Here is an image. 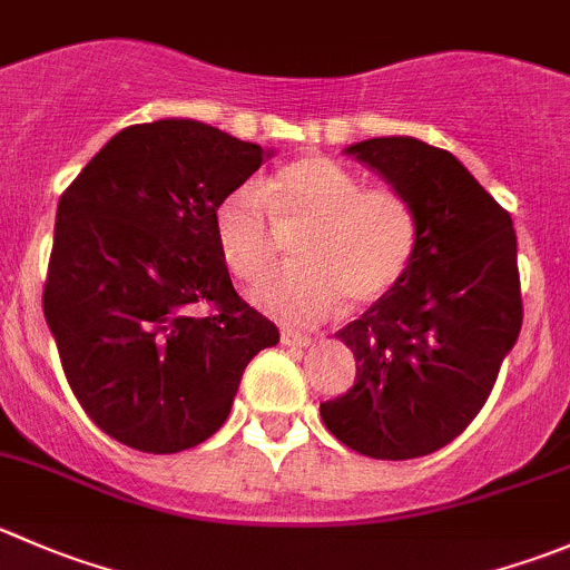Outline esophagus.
Here are the masks:
<instances>
[{
    "instance_id": "1",
    "label": "esophagus",
    "mask_w": 570,
    "mask_h": 570,
    "mask_svg": "<svg viewBox=\"0 0 570 570\" xmlns=\"http://www.w3.org/2000/svg\"><path fill=\"white\" fill-rule=\"evenodd\" d=\"M281 345L306 347V345H312V334H301V331L284 328V331H281Z\"/></svg>"
}]
</instances>
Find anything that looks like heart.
Wrapping results in <instances>:
<instances>
[{
	"label": "heart",
	"mask_w": 570,
	"mask_h": 570,
	"mask_svg": "<svg viewBox=\"0 0 570 570\" xmlns=\"http://www.w3.org/2000/svg\"><path fill=\"white\" fill-rule=\"evenodd\" d=\"M301 264L262 281L256 303L286 323H314L345 297L373 303L395 289L417 247L412 203L392 186H364L328 156H301L253 189L230 191L214 214L219 256L242 281H258L294 236Z\"/></svg>",
	"instance_id": "heart-1"
}]
</instances>
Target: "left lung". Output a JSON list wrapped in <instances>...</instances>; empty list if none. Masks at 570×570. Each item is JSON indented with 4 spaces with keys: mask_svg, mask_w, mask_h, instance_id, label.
Returning a JSON list of instances; mask_svg holds the SVG:
<instances>
[{
    "mask_svg": "<svg viewBox=\"0 0 570 570\" xmlns=\"http://www.w3.org/2000/svg\"><path fill=\"white\" fill-rule=\"evenodd\" d=\"M345 153L406 195L417 247L395 289L336 331L356 381L320 414L358 454L414 460L465 432L521 334L515 228L449 150L390 136Z\"/></svg>",
    "mask_w": 570,
    "mask_h": 570,
    "instance_id": "obj_1",
    "label": "left lung"
}]
</instances>
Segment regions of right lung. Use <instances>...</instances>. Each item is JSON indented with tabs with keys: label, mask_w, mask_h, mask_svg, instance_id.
Returning <instances> with one entry per match:
<instances>
[{
	"label": "right lung",
	"mask_w": 570,
	"mask_h": 570,
	"mask_svg": "<svg viewBox=\"0 0 570 570\" xmlns=\"http://www.w3.org/2000/svg\"><path fill=\"white\" fill-rule=\"evenodd\" d=\"M273 153L195 119L130 125L60 195L43 317L71 392L108 438L178 454L228 420L278 328L247 306L214 214Z\"/></svg>",
	"instance_id": "1"
}]
</instances>
